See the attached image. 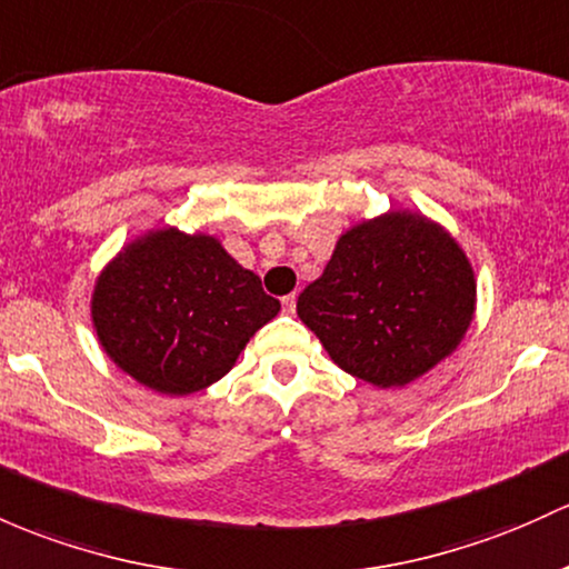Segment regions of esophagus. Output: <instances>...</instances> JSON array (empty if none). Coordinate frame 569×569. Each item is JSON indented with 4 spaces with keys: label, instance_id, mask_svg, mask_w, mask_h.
Instances as JSON below:
<instances>
[{
    "label": "esophagus",
    "instance_id": "34e87169",
    "mask_svg": "<svg viewBox=\"0 0 569 569\" xmlns=\"http://www.w3.org/2000/svg\"><path fill=\"white\" fill-rule=\"evenodd\" d=\"M282 307H284L287 315H292V311H296V296H284Z\"/></svg>",
    "mask_w": 569,
    "mask_h": 569
}]
</instances>
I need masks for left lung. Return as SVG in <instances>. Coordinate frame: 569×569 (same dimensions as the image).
<instances>
[{
    "label": "left lung",
    "mask_w": 569,
    "mask_h": 569,
    "mask_svg": "<svg viewBox=\"0 0 569 569\" xmlns=\"http://www.w3.org/2000/svg\"><path fill=\"white\" fill-rule=\"evenodd\" d=\"M478 303L472 262L420 211L393 209L339 236L326 271L298 296V317L339 369L405 388L453 356Z\"/></svg>",
    "instance_id": "8db88e82"
}]
</instances>
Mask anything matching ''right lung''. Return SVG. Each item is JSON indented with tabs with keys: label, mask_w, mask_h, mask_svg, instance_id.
<instances>
[{
	"label": "right lung",
	"mask_w": 569,
	"mask_h": 569,
	"mask_svg": "<svg viewBox=\"0 0 569 569\" xmlns=\"http://www.w3.org/2000/svg\"><path fill=\"white\" fill-rule=\"evenodd\" d=\"M260 277L206 233L138 236L100 271L91 326L124 375L168 396L222 380L247 341L279 315Z\"/></svg>",
	"instance_id": "obj_1"
}]
</instances>
